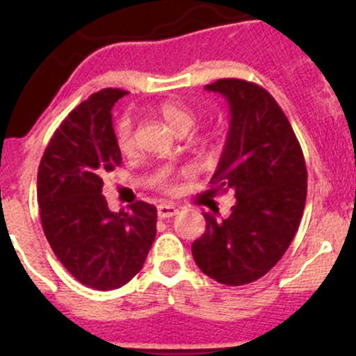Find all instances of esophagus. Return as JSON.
Listing matches in <instances>:
<instances>
[{"mask_svg":"<svg viewBox=\"0 0 356 356\" xmlns=\"http://www.w3.org/2000/svg\"><path fill=\"white\" fill-rule=\"evenodd\" d=\"M177 213H179V208L175 207V204H170V203L158 204V217L160 218H170Z\"/></svg>","mask_w":356,"mask_h":356,"instance_id":"1","label":"esophagus"}]
</instances>
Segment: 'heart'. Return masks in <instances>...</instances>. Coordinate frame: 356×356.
Instances as JSON below:
<instances>
[{
    "instance_id": "obj_1",
    "label": "heart",
    "mask_w": 356,
    "mask_h": 356,
    "mask_svg": "<svg viewBox=\"0 0 356 356\" xmlns=\"http://www.w3.org/2000/svg\"><path fill=\"white\" fill-rule=\"evenodd\" d=\"M156 111L177 134H186L195 125V111L184 103L163 102L156 106ZM115 145L122 155H131L134 152V118L131 113H124L115 124ZM158 186L165 188V177L158 179Z\"/></svg>"
}]
</instances>
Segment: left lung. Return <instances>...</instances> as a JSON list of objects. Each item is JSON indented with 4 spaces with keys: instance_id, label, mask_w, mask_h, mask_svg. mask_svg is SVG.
Listing matches in <instances>:
<instances>
[{
    "instance_id": "1",
    "label": "left lung",
    "mask_w": 356,
    "mask_h": 356,
    "mask_svg": "<svg viewBox=\"0 0 356 356\" xmlns=\"http://www.w3.org/2000/svg\"><path fill=\"white\" fill-rule=\"evenodd\" d=\"M231 106V127L210 195L234 191L231 215L204 213L207 229L193 243L203 274L225 286L264 277L286 253L307 201V165L288 117L261 86L218 79L207 86Z\"/></svg>"
}]
</instances>
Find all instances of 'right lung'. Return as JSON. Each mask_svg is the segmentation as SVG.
<instances>
[{
  "instance_id": "add662e5",
  "label": "right lung",
  "mask_w": 356,
  "mask_h": 356,
  "mask_svg": "<svg viewBox=\"0 0 356 356\" xmlns=\"http://www.w3.org/2000/svg\"><path fill=\"white\" fill-rule=\"evenodd\" d=\"M124 89L89 96L60 124L38 170L42 231L63 267L98 291L127 284L145 265L156 236V208L136 201L131 210H108L103 177L122 163L111 108Z\"/></svg>"
}]
</instances>
